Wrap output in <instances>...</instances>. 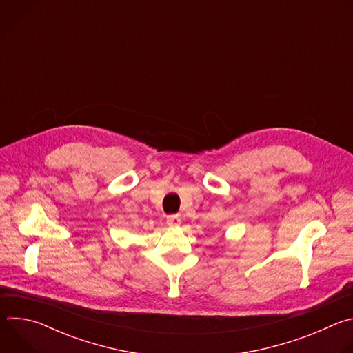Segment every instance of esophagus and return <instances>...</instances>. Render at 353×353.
Returning <instances> with one entry per match:
<instances>
[{
	"mask_svg": "<svg viewBox=\"0 0 353 353\" xmlns=\"http://www.w3.org/2000/svg\"><path fill=\"white\" fill-rule=\"evenodd\" d=\"M166 222H168L169 226H179L180 222H181V219H180L179 215H170V216H168Z\"/></svg>",
	"mask_w": 353,
	"mask_h": 353,
	"instance_id": "1",
	"label": "esophagus"
}]
</instances>
